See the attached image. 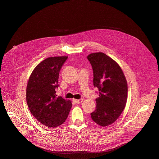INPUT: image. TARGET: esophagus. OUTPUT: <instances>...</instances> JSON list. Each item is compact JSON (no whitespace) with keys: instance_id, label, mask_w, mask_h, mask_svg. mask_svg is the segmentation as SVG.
Here are the masks:
<instances>
[{"instance_id":"1","label":"esophagus","mask_w":159,"mask_h":159,"mask_svg":"<svg viewBox=\"0 0 159 159\" xmlns=\"http://www.w3.org/2000/svg\"><path fill=\"white\" fill-rule=\"evenodd\" d=\"M75 102L77 103V104H79V103H81L83 102V99H80V100H74Z\"/></svg>"}]
</instances>
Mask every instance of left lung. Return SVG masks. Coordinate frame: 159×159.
Segmentation results:
<instances>
[{
    "mask_svg": "<svg viewBox=\"0 0 159 159\" xmlns=\"http://www.w3.org/2000/svg\"><path fill=\"white\" fill-rule=\"evenodd\" d=\"M87 58L93 71V85L99 91L96 110L90 115L95 123L106 126L114 123L125 108L127 83L120 66L107 54L94 52Z\"/></svg>",
    "mask_w": 159,
    "mask_h": 159,
    "instance_id": "8db88e82",
    "label": "left lung"
}]
</instances>
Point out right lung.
<instances>
[{"instance_id":"1","label":"right lung","mask_w":159,"mask_h":159,"mask_svg":"<svg viewBox=\"0 0 159 159\" xmlns=\"http://www.w3.org/2000/svg\"><path fill=\"white\" fill-rule=\"evenodd\" d=\"M67 56L48 57L34 68L29 79L26 101L30 113L48 128H55L66 120L71 102L56 97L60 70Z\"/></svg>"}]
</instances>
